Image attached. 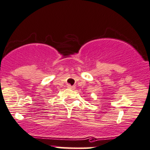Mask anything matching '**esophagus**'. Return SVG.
Masks as SVG:
<instances>
[{
	"instance_id": "1",
	"label": "esophagus",
	"mask_w": 150,
	"mask_h": 150,
	"mask_svg": "<svg viewBox=\"0 0 150 150\" xmlns=\"http://www.w3.org/2000/svg\"><path fill=\"white\" fill-rule=\"evenodd\" d=\"M67 87L69 89H71V90H74V89L76 88L75 86H71V85H70V84H68Z\"/></svg>"
}]
</instances>
